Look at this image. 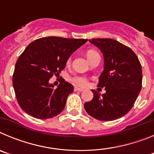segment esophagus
Returning <instances> with one entry per match:
<instances>
[{"mask_svg": "<svg viewBox=\"0 0 154 154\" xmlns=\"http://www.w3.org/2000/svg\"><path fill=\"white\" fill-rule=\"evenodd\" d=\"M74 90L75 91V92H76V91H79V92H82V91H83V89H80V88H78V87L75 86L74 88Z\"/></svg>", "mask_w": 154, "mask_h": 154, "instance_id": "obj_1", "label": "esophagus"}]
</instances>
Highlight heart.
Here are the masks:
<instances>
[{
  "instance_id": "heart-1",
  "label": "heart",
  "mask_w": 154,
  "mask_h": 154,
  "mask_svg": "<svg viewBox=\"0 0 154 154\" xmlns=\"http://www.w3.org/2000/svg\"><path fill=\"white\" fill-rule=\"evenodd\" d=\"M96 55H99V54L96 51H94V50H89L86 52V57L89 60ZM69 61L70 60L68 61V62H69ZM72 81L74 82L75 83L77 84V85H82V86H84V85H85L87 84L86 79L85 78H83V77H75L72 79Z\"/></svg>"
}]
</instances>
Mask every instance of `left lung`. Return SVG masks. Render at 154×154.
<instances>
[{
  "instance_id": "1",
  "label": "left lung",
  "mask_w": 154,
  "mask_h": 154,
  "mask_svg": "<svg viewBox=\"0 0 154 154\" xmlns=\"http://www.w3.org/2000/svg\"><path fill=\"white\" fill-rule=\"evenodd\" d=\"M102 51L103 71L98 86L106 93L92 89L93 99L84 104L87 113L103 121L126 115L133 106L142 88V68L137 55L127 46L112 38L89 39Z\"/></svg>"
}]
</instances>
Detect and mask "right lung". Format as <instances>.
Returning <instances> with one entry per match:
<instances>
[{
	"mask_svg": "<svg viewBox=\"0 0 154 154\" xmlns=\"http://www.w3.org/2000/svg\"><path fill=\"white\" fill-rule=\"evenodd\" d=\"M87 41L45 37L28 45L16 62L12 78L17 103L24 112L40 119L62 112L73 85L63 79L54 89L49 79L54 74L59 75L71 55Z\"/></svg>",
	"mask_w": 154,
	"mask_h": 154,
	"instance_id": "obj_1",
	"label": "right lung"
}]
</instances>
